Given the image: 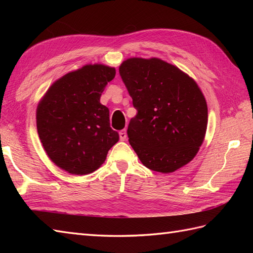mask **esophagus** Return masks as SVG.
<instances>
[{"instance_id": "esophagus-1", "label": "esophagus", "mask_w": 253, "mask_h": 253, "mask_svg": "<svg viewBox=\"0 0 253 253\" xmlns=\"http://www.w3.org/2000/svg\"><path fill=\"white\" fill-rule=\"evenodd\" d=\"M120 139L122 141H125L127 139V130L126 129H123L120 131Z\"/></svg>"}]
</instances>
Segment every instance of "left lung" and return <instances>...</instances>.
<instances>
[{
  "label": "left lung",
  "mask_w": 253,
  "mask_h": 253,
  "mask_svg": "<svg viewBox=\"0 0 253 253\" xmlns=\"http://www.w3.org/2000/svg\"><path fill=\"white\" fill-rule=\"evenodd\" d=\"M120 74L137 110L127 135L142 164L166 174L189 163L208 125L207 102L195 80L159 58H129Z\"/></svg>",
  "instance_id": "left-lung-1"
}]
</instances>
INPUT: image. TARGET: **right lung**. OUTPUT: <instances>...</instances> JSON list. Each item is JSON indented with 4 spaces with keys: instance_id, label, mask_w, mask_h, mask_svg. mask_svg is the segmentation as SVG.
Returning <instances> with one entry per match:
<instances>
[{
    "instance_id": "right-lung-1",
    "label": "right lung",
    "mask_w": 253,
    "mask_h": 253,
    "mask_svg": "<svg viewBox=\"0 0 253 253\" xmlns=\"http://www.w3.org/2000/svg\"><path fill=\"white\" fill-rule=\"evenodd\" d=\"M115 68L95 64L66 74L53 84L37 109V129L46 154L74 175L98 169L118 141L110 111L100 103Z\"/></svg>"
}]
</instances>
